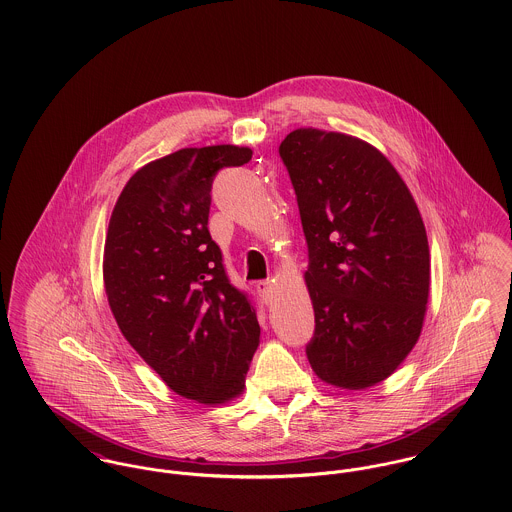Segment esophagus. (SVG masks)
I'll use <instances>...</instances> for the list:
<instances>
[{
	"instance_id": "obj_1",
	"label": "esophagus",
	"mask_w": 512,
	"mask_h": 512,
	"mask_svg": "<svg viewBox=\"0 0 512 512\" xmlns=\"http://www.w3.org/2000/svg\"><path fill=\"white\" fill-rule=\"evenodd\" d=\"M256 290H258L260 297L264 299L266 305L272 303V299H274V284H272L270 280H260V282H256Z\"/></svg>"
}]
</instances>
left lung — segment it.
<instances>
[{"mask_svg": "<svg viewBox=\"0 0 512 512\" xmlns=\"http://www.w3.org/2000/svg\"><path fill=\"white\" fill-rule=\"evenodd\" d=\"M280 155L309 248V365L337 388L374 386L404 363L424 327L430 246L418 205L394 165L355 136L299 128Z\"/></svg>", "mask_w": 512, "mask_h": 512, "instance_id": "8db88e82", "label": "left lung"}]
</instances>
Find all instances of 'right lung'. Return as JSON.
Wrapping results in <instances>:
<instances>
[{"label":"right lung","instance_id":"1","mask_svg":"<svg viewBox=\"0 0 512 512\" xmlns=\"http://www.w3.org/2000/svg\"><path fill=\"white\" fill-rule=\"evenodd\" d=\"M250 159V147L222 144L149 161L122 189L104 242L122 335L173 392L209 406L244 392L260 343L256 309L228 282L207 228L217 171Z\"/></svg>","mask_w":512,"mask_h":512}]
</instances>
